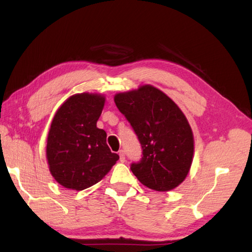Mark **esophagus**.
Here are the masks:
<instances>
[{"label":"esophagus","mask_w":252,"mask_h":252,"mask_svg":"<svg viewBox=\"0 0 252 252\" xmlns=\"http://www.w3.org/2000/svg\"><path fill=\"white\" fill-rule=\"evenodd\" d=\"M119 158H120V161L121 162H125L126 161V153L123 149H121V151H119Z\"/></svg>","instance_id":"1"}]
</instances>
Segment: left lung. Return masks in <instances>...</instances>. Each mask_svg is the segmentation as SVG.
<instances>
[{"label": "left lung", "instance_id": "left-lung-1", "mask_svg": "<svg viewBox=\"0 0 252 252\" xmlns=\"http://www.w3.org/2000/svg\"><path fill=\"white\" fill-rule=\"evenodd\" d=\"M115 103L143 149L140 161L131 163L133 174L158 191L179 186L192 162L194 136L178 105L153 85L116 94Z\"/></svg>", "mask_w": 252, "mask_h": 252}]
</instances>
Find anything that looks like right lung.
<instances>
[{"mask_svg": "<svg viewBox=\"0 0 252 252\" xmlns=\"http://www.w3.org/2000/svg\"><path fill=\"white\" fill-rule=\"evenodd\" d=\"M105 97L81 93L69 97L54 116L47 136L46 158L51 174L69 189L82 190L98 183L119 159L96 126Z\"/></svg>", "mask_w": 252, "mask_h": 252, "instance_id": "add662e5", "label": "right lung"}]
</instances>
